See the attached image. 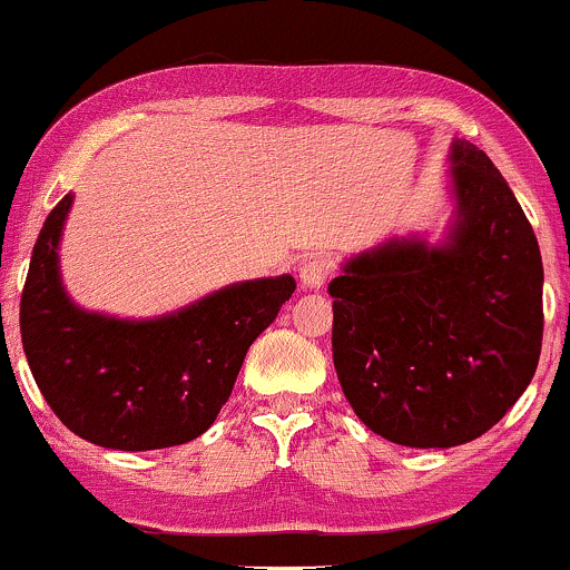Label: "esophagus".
I'll list each match as a JSON object with an SVG mask.
<instances>
[{"label": "esophagus", "instance_id": "esophagus-1", "mask_svg": "<svg viewBox=\"0 0 570 570\" xmlns=\"http://www.w3.org/2000/svg\"><path fill=\"white\" fill-rule=\"evenodd\" d=\"M333 273V262L325 259V256H308V259L301 265V284L308 286V289H320Z\"/></svg>", "mask_w": 570, "mask_h": 570}]
</instances>
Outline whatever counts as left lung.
Segmentation results:
<instances>
[{
	"mask_svg": "<svg viewBox=\"0 0 570 570\" xmlns=\"http://www.w3.org/2000/svg\"><path fill=\"white\" fill-rule=\"evenodd\" d=\"M445 245L387 243L331 281L333 363L352 410L406 448H453L502 421L538 368L535 232L475 144H453Z\"/></svg>",
	"mask_w": 570,
	"mask_h": 570,
	"instance_id": "8db88e82",
	"label": "left lung"
}]
</instances>
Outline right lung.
Segmentation results:
<instances>
[{
  "label": "right lung",
  "instance_id": "1",
  "mask_svg": "<svg viewBox=\"0 0 570 570\" xmlns=\"http://www.w3.org/2000/svg\"><path fill=\"white\" fill-rule=\"evenodd\" d=\"M70 202L68 194L48 213L21 292V344L40 393L65 426L100 448L155 451L196 440L295 278L245 281L149 322L87 314L59 284L57 245Z\"/></svg>",
  "mask_w": 570,
  "mask_h": 570
}]
</instances>
